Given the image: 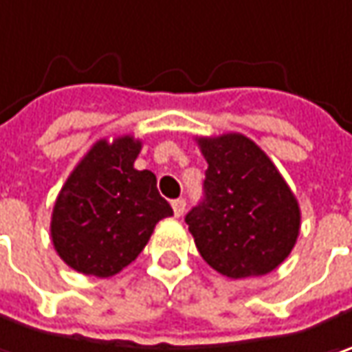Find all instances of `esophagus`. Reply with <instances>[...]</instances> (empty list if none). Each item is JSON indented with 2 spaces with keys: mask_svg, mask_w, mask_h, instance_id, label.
<instances>
[{
  "mask_svg": "<svg viewBox=\"0 0 352 352\" xmlns=\"http://www.w3.org/2000/svg\"><path fill=\"white\" fill-rule=\"evenodd\" d=\"M185 199H175L173 203H171V206H173V212H175V217H181L183 212H185Z\"/></svg>",
  "mask_w": 352,
  "mask_h": 352,
  "instance_id": "34e87169",
  "label": "esophagus"
}]
</instances>
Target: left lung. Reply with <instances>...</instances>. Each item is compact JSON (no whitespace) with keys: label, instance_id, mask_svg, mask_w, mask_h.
<instances>
[{"label":"left lung","instance_id":"1","mask_svg":"<svg viewBox=\"0 0 352 352\" xmlns=\"http://www.w3.org/2000/svg\"><path fill=\"white\" fill-rule=\"evenodd\" d=\"M197 142L208 163L205 197L185 217L197 250L212 270L232 280L270 274L299 236L296 195L246 135L222 133Z\"/></svg>","mask_w":352,"mask_h":352}]
</instances>
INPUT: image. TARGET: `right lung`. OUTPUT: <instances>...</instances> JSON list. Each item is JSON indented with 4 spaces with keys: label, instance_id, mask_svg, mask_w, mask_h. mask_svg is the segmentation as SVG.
Here are the masks:
<instances>
[{
    "label": "right lung",
    "instance_id": "1",
    "mask_svg": "<svg viewBox=\"0 0 352 352\" xmlns=\"http://www.w3.org/2000/svg\"><path fill=\"white\" fill-rule=\"evenodd\" d=\"M142 142L122 135L100 140L74 167L51 217L54 250L72 270L110 278L146 248L155 224L173 214L151 171L133 161Z\"/></svg>",
    "mask_w": 352,
    "mask_h": 352
}]
</instances>
